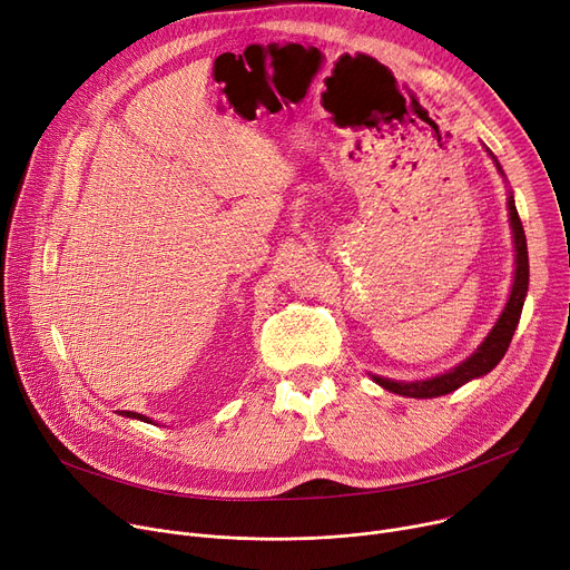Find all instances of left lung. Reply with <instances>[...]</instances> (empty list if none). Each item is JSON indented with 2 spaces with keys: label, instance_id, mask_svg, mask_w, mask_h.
<instances>
[{
  "label": "left lung",
  "instance_id": "left-lung-1",
  "mask_svg": "<svg viewBox=\"0 0 570 570\" xmlns=\"http://www.w3.org/2000/svg\"><path fill=\"white\" fill-rule=\"evenodd\" d=\"M499 167V163H497ZM501 170V167H499ZM509 212H511V227H513V239H515V281H513V289H511V298L501 313V317L497 320L494 328L490 331V336L483 341V345L466 358L462 361L458 367H453L451 373H444L440 377H432L425 382H393V380H382V377H373L380 386H384L386 391H393L397 395H407V397H438V395H446L455 389H460L462 384H466L474 377H481L485 373H490L492 367L504 358V354L509 352V345L513 341V333L518 328L520 322V313H522V304L527 296V287H529V255H527V239H524V229H522V220L518 216L515 209V199L513 195L509 197Z\"/></svg>",
  "mask_w": 570,
  "mask_h": 570
}]
</instances>
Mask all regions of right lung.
<instances>
[{
	"label": "right lung",
	"mask_w": 570,
	"mask_h": 570,
	"mask_svg": "<svg viewBox=\"0 0 570 570\" xmlns=\"http://www.w3.org/2000/svg\"><path fill=\"white\" fill-rule=\"evenodd\" d=\"M124 416H130V419H140V421H147L142 414H136V412H126Z\"/></svg>",
	"instance_id": "1"
}]
</instances>
